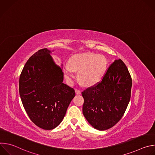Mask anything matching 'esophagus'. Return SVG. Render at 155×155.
I'll return each mask as SVG.
<instances>
[{"label":"esophagus","mask_w":155,"mask_h":155,"mask_svg":"<svg viewBox=\"0 0 155 155\" xmlns=\"http://www.w3.org/2000/svg\"><path fill=\"white\" fill-rule=\"evenodd\" d=\"M75 93L77 94H81V91L77 89H75Z\"/></svg>","instance_id":"1"}]
</instances>
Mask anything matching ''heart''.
<instances>
[{
	"instance_id": "heart-1",
	"label": "heart",
	"mask_w": 155,
	"mask_h": 155,
	"mask_svg": "<svg viewBox=\"0 0 155 155\" xmlns=\"http://www.w3.org/2000/svg\"><path fill=\"white\" fill-rule=\"evenodd\" d=\"M107 69L106 58L94 53H84L73 55L65 64L64 73L65 78L72 82L75 78V71H78V80L86 86L98 83L104 77Z\"/></svg>"
}]
</instances>
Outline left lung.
<instances>
[{
	"label": "left lung",
	"instance_id": "1",
	"mask_svg": "<svg viewBox=\"0 0 155 155\" xmlns=\"http://www.w3.org/2000/svg\"><path fill=\"white\" fill-rule=\"evenodd\" d=\"M132 79L121 59L109 66L102 81L87 88L83 114L94 128L104 130L115 125L123 116L130 98Z\"/></svg>",
	"mask_w": 155,
	"mask_h": 155
}]
</instances>
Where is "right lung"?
Returning a JSON list of instances; mask_svg holds the SVG:
<instances>
[{"label":"right lung","mask_w":155,"mask_h":155,"mask_svg":"<svg viewBox=\"0 0 155 155\" xmlns=\"http://www.w3.org/2000/svg\"><path fill=\"white\" fill-rule=\"evenodd\" d=\"M51 51L43 48L34 53L19 81V95L27 114L45 130L53 129L62 122L75 96L73 88L63 83L64 73L54 62Z\"/></svg>","instance_id":"obj_1"}]
</instances>
